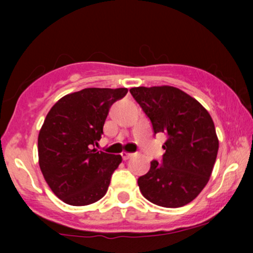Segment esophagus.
<instances>
[{"mask_svg": "<svg viewBox=\"0 0 253 253\" xmlns=\"http://www.w3.org/2000/svg\"><path fill=\"white\" fill-rule=\"evenodd\" d=\"M132 156H133V153H128V152H123V153H121V157H123L124 161H127V159H129Z\"/></svg>", "mask_w": 253, "mask_h": 253, "instance_id": "34e87169", "label": "esophagus"}]
</instances>
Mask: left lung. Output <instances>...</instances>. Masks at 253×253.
I'll return each mask as SVG.
<instances>
[{
	"label": "left lung",
	"instance_id": "left-lung-1",
	"mask_svg": "<svg viewBox=\"0 0 253 253\" xmlns=\"http://www.w3.org/2000/svg\"><path fill=\"white\" fill-rule=\"evenodd\" d=\"M129 92L150 119L155 135L167 136L161 163L151 162L149 172L138 178L139 189L161 207L185 206L206 187L215 163L219 141L210 113L173 86H138Z\"/></svg>",
	"mask_w": 253,
	"mask_h": 253
}]
</instances>
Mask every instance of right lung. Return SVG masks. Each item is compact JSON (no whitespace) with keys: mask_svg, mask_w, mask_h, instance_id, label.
<instances>
[{"mask_svg":"<svg viewBox=\"0 0 253 253\" xmlns=\"http://www.w3.org/2000/svg\"><path fill=\"white\" fill-rule=\"evenodd\" d=\"M126 88H86L60 98L39 132V165L48 187L62 201L86 206L108 190L120 155L92 147L103 134L110 107L127 94Z\"/></svg>","mask_w":253,"mask_h":253,"instance_id":"1","label":"right lung"}]
</instances>
